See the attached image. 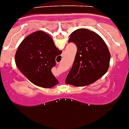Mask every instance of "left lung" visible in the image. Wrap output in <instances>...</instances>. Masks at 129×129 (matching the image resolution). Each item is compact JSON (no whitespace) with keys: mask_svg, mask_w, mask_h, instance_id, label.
Returning a JSON list of instances; mask_svg holds the SVG:
<instances>
[{"mask_svg":"<svg viewBox=\"0 0 129 129\" xmlns=\"http://www.w3.org/2000/svg\"><path fill=\"white\" fill-rule=\"evenodd\" d=\"M69 42L77 46L73 66L66 79V83L74 86H84L99 79L108 71L110 53L102 37L84 28L75 30Z\"/></svg>","mask_w":129,"mask_h":129,"instance_id":"obj_1","label":"left lung"}]
</instances>
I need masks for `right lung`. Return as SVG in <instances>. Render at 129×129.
Wrapping results in <instances>:
<instances>
[{"mask_svg":"<svg viewBox=\"0 0 129 129\" xmlns=\"http://www.w3.org/2000/svg\"><path fill=\"white\" fill-rule=\"evenodd\" d=\"M50 36L38 31L22 41L15 55L16 65L25 77L40 87L51 88L58 81L52 74L55 58L62 53Z\"/></svg>","mask_w":129,"mask_h":129,"instance_id":"add662e5","label":"right lung"}]
</instances>
